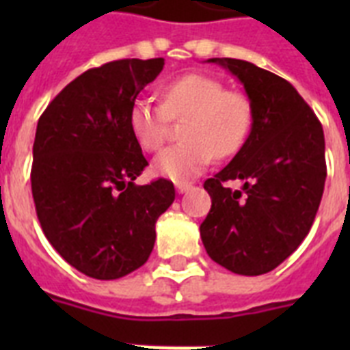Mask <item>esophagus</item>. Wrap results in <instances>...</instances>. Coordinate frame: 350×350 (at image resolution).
Listing matches in <instances>:
<instances>
[{"label": "esophagus", "mask_w": 350, "mask_h": 350, "mask_svg": "<svg viewBox=\"0 0 350 350\" xmlns=\"http://www.w3.org/2000/svg\"><path fill=\"white\" fill-rule=\"evenodd\" d=\"M191 183H176V192H178V194H183V192L191 191Z\"/></svg>", "instance_id": "esophagus-1"}]
</instances>
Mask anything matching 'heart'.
I'll return each instance as SVG.
<instances>
[{
  "label": "heart",
  "mask_w": 350,
  "mask_h": 350,
  "mask_svg": "<svg viewBox=\"0 0 350 350\" xmlns=\"http://www.w3.org/2000/svg\"><path fill=\"white\" fill-rule=\"evenodd\" d=\"M170 120H183V142L154 159V172L181 183L202 174L213 156L224 159L238 152L252 125V105L247 96L227 90L219 79L185 74L165 85L161 105L139 98L129 112L132 134L148 152L163 145Z\"/></svg>",
  "instance_id": "1"
}]
</instances>
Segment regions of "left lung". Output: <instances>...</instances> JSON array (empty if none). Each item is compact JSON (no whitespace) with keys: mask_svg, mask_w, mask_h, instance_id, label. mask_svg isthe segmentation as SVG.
<instances>
[{"mask_svg":"<svg viewBox=\"0 0 350 350\" xmlns=\"http://www.w3.org/2000/svg\"><path fill=\"white\" fill-rule=\"evenodd\" d=\"M208 62L243 85L252 125L232 161L203 183L213 207L200 234L216 263L260 276L287 260L312 227L327 178L323 129L287 79L243 59ZM227 180H241L242 189Z\"/></svg>","mask_w":350,"mask_h":350,"instance_id":"left-lung-1","label":"left lung"}]
</instances>
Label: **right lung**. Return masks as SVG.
<instances>
[{"instance_id": "1", "label": "right lung", "mask_w": 350, "mask_h": 350, "mask_svg": "<svg viewBox=\"0 0 350 350\" xmlns=\"http://www.w3.org/2000/svg\"><path fill=\"white\" fill-rule=\"evenodd\" d=\"M163 57L118 59L70 81L41 114L32 147V198L41 229L67 263L118 280L148 260L172 181L136 185L147 167L129 125L137 94Z\"/></svg>"}]
</instances>
